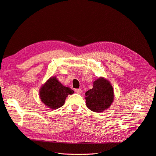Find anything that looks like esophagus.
<instances>
[{"label":"esophagus","mask_w":156,"mask_h":156,"mask_svg":"<svg viewBox=\"0 0 156 156\" xmlns=\"http://www.w3.org/2000/svg\"><path fill=\"white\" fill-rule=\"evenodd\" d=\"M74 91L77 93V94H81L83 92V90L81 89V88H79V89H75Z\"/></svg>","instance_id":"1"}]
</instances>
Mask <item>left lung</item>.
I'll use <instances>...</instances> for the list:
<instances>
[{"label": "left lung", "instance_id": "obj_1", "mask_svg": "<svg viewBox=\"0 0 156 156\" xmlns=\"http://www.w3.org/2000/svg\"><path fill=\"white\" fill-rule=\"evenodd\" d=\"M87 107L94 112H102L114 100V91L111 83L103 77L94 81L93 88L85 93Z\"/></svg>", "mask_w": 156, "mask_h": 156}]
</instances>
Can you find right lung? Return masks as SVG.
<instances>
[{
    "mask_svg": "<svg viewBox=\"0 0 156 156\" xmlns=\"http://www.w3.org/2000/svg\"><path fill=\"white\" fill-rule=\"evenodd\" d=\"M74 91L61 84L55 77H51L42 86L40 90L41 101L51 109L62 107L66 97Z\"/></svg>",
    "mask_w": 156,
    "mask_h": 156,
    "instance_id": "right-lung-1",
    "label": "right lung"
}]
</instances>
